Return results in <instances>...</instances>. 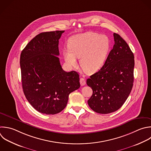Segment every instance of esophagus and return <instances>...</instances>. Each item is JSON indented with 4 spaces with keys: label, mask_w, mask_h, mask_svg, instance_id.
<instances>
[{
    "label": "esophagus",
    "mask_w": 151,
    "mask_h": 151,
    "mask_svg": "<svg viewBox=\"0 0 151 151\" xmlns=\"http://www.w3.org/2000/svg\"><path fill=\"white\" fill-rule=\"evenodd\" d=\"M80 84L81 86H84L86 83V80L84 78H80Z\"/></svg>",
    "instance_id": "1"
}]
</instances>
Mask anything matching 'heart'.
I'll use <instances>...</instances> for the list:
<instances>
[{
	"label": "heart",
	"mask_w": 151,
	"mask_h": 151,
	"mask_svg": "<svg viewBox=\"0 0 151 151\" xmlns=\"http://www.w3.org/2000/svg\"><path fill=\"white\" fill-rule=\"evenodd\" d=\"M68 49L63 50L65 61L69 67L78 65L77 58L88 74L99 71L104 65L110 49V41L105 35L87 32L71 37Z\"/></svg>",
	"instance_id": "obj_1"
}]
</instances>
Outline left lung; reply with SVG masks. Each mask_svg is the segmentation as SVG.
Listing matches in <instances>:
<instances>
[{"label":"left lung","instance_id":"8db88e82","mask_svg":"<svg viewBox=\"0 0 151 151\" xmlns=\"http://www.w3.org/2000/svg\"><path fill=\"white\" fill-rule=\"evenodd\" d=\"M114 44L102 68L87 80L93 94L88 104L94 111L108 114L120 109L133 83L134 55L126 41L113 34Z\"/></svg>","mask_w":151,"mask_h":151}]
</instances>
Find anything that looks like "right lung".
Returning <instances> with one entry per match:
<instances>
[{"label":"right lung","mask_w":151,"mask_h":151,"mask_svg":"<svg viewBox=\"0 0 151 151\" xmlns=\"http://www.w3.org/2000/svg\"><path fill=\"white\" fill-rule=\"evenodd\" d=\"M64 31L42 32L22 50L20 57L24 94L39 112L55 114L67 106L69 94L80 87L78 74L63 70L58 56Z\"/></svg>","instance_id":"1"}]
</instances>
